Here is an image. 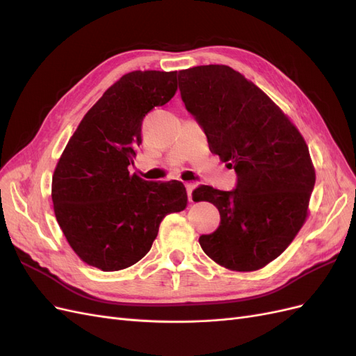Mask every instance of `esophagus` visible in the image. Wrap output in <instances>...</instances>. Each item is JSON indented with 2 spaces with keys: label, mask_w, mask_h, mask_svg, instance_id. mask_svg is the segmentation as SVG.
Returning a JSON list of instances; mask_svg holds the SVG:
<instances>
[{
  "label": "esophagus",
  "mask_w": 356,
  "mask_h": 356,
  "mask_svg": "<svg viewBox=\"0 0 356 356\" xmlns=\"http://www.w3.org/2000/svg\"><path fill=\"white\" fill-rule=\"evenodd\" d=\"M186 188H187L188 200H190V202H193V190L196 188V184H193V182H187V184H186Z\"/></svg>",
  "instance_id": "1"
}]
</instances>
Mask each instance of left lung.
Instances as JSON below:
<instances>
[{"label":"left lung","mask_w":356,"mask_h":356,"mask_svg":"<svg viewBox=\"0 0 356 356\" xmlns=\"http://www.w3.org/2000/svg\"><path fill=\"white\" fill-rule=\"evenodd\" d=\"M181 99L208 138L211 152L238 175L232 191L199 186L193 200L220 211V227L202 234L209 258L252 272L281 255L305 224L315 169L309 148L281 108L227 65L178 74Z\"/></svg>","instance_id":"8db88e82"}]
</instances>
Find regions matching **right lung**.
<instances>
[{
    "label": "right lung",
    "instance_id": "add662e5",
    "mask_svg": "<svg viewBox=\"0 0 356 356\" xmlns=\"http://www.w3.org/2000/svg\"><path fill=\"white\" fill-rule=\"evenodd\" d=\"M177 74H124L83 117L53 174L59 227L74 252L104 272L138 263L161 220L187 207L181 181H145L127 169L143 143L145 114L174 98Z\"/></svg>",
    "mask_w": 356,
    "mask_h": 356
}]
</instances>
